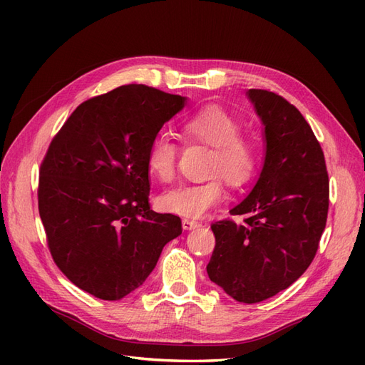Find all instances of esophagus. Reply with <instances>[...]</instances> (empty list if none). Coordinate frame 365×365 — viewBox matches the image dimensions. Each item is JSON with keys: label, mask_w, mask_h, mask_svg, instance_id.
<instances>
[{"label": "esophagus", "mask_w": 365, "mask_h": 365, "mask_svg": "<svg viewBox=\"0 0 365 365\" xmlns=\"http://www.w3.org/2000/svg\"><path fill=\"white\" fill-rule=\"evenodd\" d=\"M201 224L196 222V220H190V219H182V228L184 230H195V228H200Z\"/></svg>", "instance_id": "34e87169"}]
</instances>
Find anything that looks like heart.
I'll use <instances>...</instances> for the list:
<instances>
[{
  "label": "heart",
  "mask_w": 365,
  "mask_h": 365,
  "mask_svg": "<svg viewBox=\"0 0 365 365\" xmlns=\"http://www.w3.org/2000/svg\"><path fill=\"white\" fill-rule=\"evenodd\" d=\"M184 134L215 148L210 173L220 175L233 187L248 184L259 168V149L250 138L240 137L242 123L225 109L210 106L184 120ZM178 163V146L160 132L146 149L149 173L161 182L173 180ZM225 195L220 178L205 182H187L173 187L160 196V205L169 213L196 219L204 216Z\"/></svg>",
  "instance_id": "obj_1"
}]
</instances>
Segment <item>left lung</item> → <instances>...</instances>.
Returning a JSON list of instances; mask_svg holds the SVG:
<instances>
[{
  "label": "left lung",
  "mask_w": 365,
  "mask_h": 365,
  "mask_svg": "<svg viewBox=\"0 0 365 365\" xmlns=\"http://www.w3.org/2000/svg\"><path fill=\"white\" fill-rule=\"evenodd\" d=\"M264 126V161L256 185L230 210L244 225L217 220L210 280L240 303L274 297L312 263L326 227L329 176L324 153L304 117L282 96L250 90Z\"/></svg>",
  "instance_id": "8db88e82"
}]
</instances>
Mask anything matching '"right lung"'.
Returning <instances> with one entry per match:
<instances>
[{
    "label": "right lung",
    "mask_w": 365,
    "mask_h": 365,
    "mask_svg": "<svg viewBox=\"0 0 365 365\" xmlns=\"http://www.w3.org/2000/svg\"><path fill=\"white\" fill-rule=\"evenodd\" d=\"M185 97L123 85L81 103L51 140L38 207L58 268L77 288L120 300L145 283L181 219L149 205L146 149Z\"/></svg>",
    "instance_id": "obj_1"
}]
</instances>
